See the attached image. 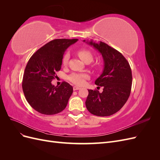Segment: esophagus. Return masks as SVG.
Instances as JSON below:
<instances>
[{
	"label": "esophagus",
	"mask_w": 160,
	"mask_h": 160,
	"mask_svg": "<svg viewBox=\"0 0 160 160\" xmlns=\"http://www.w3.org/2000/svg\"><path fill=\"white\" fill-rule=\"evenodd\" d=\"M81 89V88H79V87H77V86H74V87H73V90H74V91L79 90V89Z\"/></svg>",
	"instance_id": "34e87169"
}]
</instances>
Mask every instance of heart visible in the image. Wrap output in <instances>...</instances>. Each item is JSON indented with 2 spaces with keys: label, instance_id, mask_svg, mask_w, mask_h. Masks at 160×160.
Instances as JSON below:
<instances>
[{
  "label": "heart",
  "instance_id": "b5f03b06",
  "mask_svg": "<svg viewBox=\"0 0 160 160\" xmlns=\"http://www.w3.org/2000/svg\"><path fill=\"white\" fill-rule=\"evenodd\" d=\"M77 55L80 59L85 62H91L93 59V55L91 51L87 49H81L77 51ZM69 59V54L68 52L65 53L63 57H62V64L66 65L68 63ZM89 78L88 74L85 72H73L68 77V79L77 85H82L85 83V81Z\"/></svg>",
  "mask_w": 160,
  "mask_h": 160
}]
</instances>
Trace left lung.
Masks as SVG:
<instances>
[{
  "label": "left lung",
  "mask_w": 160,
  "mask_h": 160,
  "mask_svg": "<svg viewBox=\"0 0 160 160\" xmlns=\"http://www.w3.org/2000/svg\"><path fill=\"white\" fill-rule=\"evenodd\" d=\"M86 42L98 50L104 61L102 74L95 82L97 85L103 87V92L89 89L86 108L95 115L109 116L122 109L129 98L132 85V69L122 53L106 43Z\"/></svg>",
  "instance_id": "8db88e82"
}]
</instances>
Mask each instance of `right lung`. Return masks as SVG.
<instances>
[{
	"label": "right lung",
	"instance_id": "1",
	"mask_svg": "<svg viewBox=\"0 0 160 160\" xmlns=\"http://www.w3.org/2000/svg\"><path fill=\"white\" fill-rule=\"evenodd\" d=\"M78 39L59 38L49 42L28 60L24 72L22 88L27 102L38 113L54 115L64 110L72 93L65 81L55 87L51 81L60 71L66 49Z\"/></svg>",
	"mask_w": 160,
	"mask_h": 160
}]
</instances>
